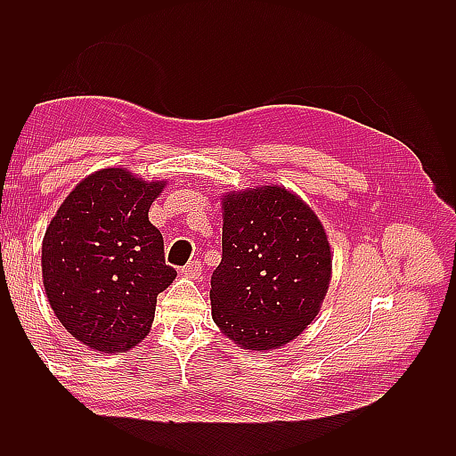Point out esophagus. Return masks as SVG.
<instances>
[{"mask_svg":"<svg viewBox=\"0 0 456 456\" xmlns=\"http://www.w3.org/2000/svg\"><path fill=\"white\" fill-rule=\"evenodd\" d=\"M201 262L198 260V258H194V260H190L188 262V265L181 270L184 275H186V278H191V280H198L200 278V275H201Z\"/></svg>","mask_w":456,"mask_h":456,"instance_id":"1","label":"esophagus"}]
</instances>
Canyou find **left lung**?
<instances>
[{
    "mask_svg": "<svg viewBox=\"0 0 456 456\" xmlns=\"http://www.w3.org/2000/svg\"><path fill=\"white\" fill-rule=\"evenodd\" d=\"M223 260L211 275V314L245 350H275L314 322L330 281L320 218L281 186L223 198Z\"/></svg>",
    "mask_w": 456,
    "mask_h": 456,
    "instance_id": "left-lung-1",
    "label": "left lung"
}]
</instances>
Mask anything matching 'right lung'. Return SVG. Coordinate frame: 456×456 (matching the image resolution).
Returning <instances> with one entry per match:
<instances>
[{"instance_id":"1","label":"right lung","mask_w":456,"mask_h":456,"mask_svg":"<svg viewBox=\"0 0 456 456\" xmlns=\"http://www.w3.org/2000/svg\"><path fill=\"white\" fill-rule=\"evenodd\" d=\"M165 183L110 167L84 178L59 207L41 247L44 287L68 333L114 354L139 344L158 295L176 278L148 220Z\"/></svg>"}]
</instances>
